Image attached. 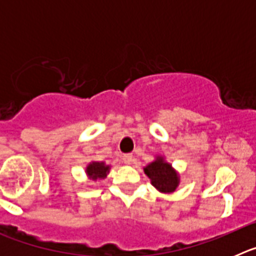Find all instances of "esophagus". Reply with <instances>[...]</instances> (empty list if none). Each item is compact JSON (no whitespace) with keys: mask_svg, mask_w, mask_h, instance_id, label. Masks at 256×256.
<instances>
[{"mask_svg":"<svg viewBox=\"0 0 256 256\" xmlns=\"http://www.w3.org/2000/svg\"><path fill=\"white\" fill-rule=\"evenodd\" d=\"M133 156L132 155H124L123 156V162H126V164H128V165H130L133 162Z\"/></svg>","mask_w":256,"mask_h":256,"instance_id":"1","label":"esophagus"}]
</instances>
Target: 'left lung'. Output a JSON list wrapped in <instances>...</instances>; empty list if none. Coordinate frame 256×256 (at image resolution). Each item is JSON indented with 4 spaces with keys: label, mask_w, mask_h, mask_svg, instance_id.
<instances>
[{
    "label": "left lung",
    "mask_w": 256,
    "mask_h": 256,
    "mask_svg": "<svg viewBox=\"0 0 256 256\" xmlns=\"http://www.w3.org/2000/svg\"><path fill=\"white\" fill-rule=\"evenodd\" d=\"M144 172L150 178L151 184L162 194H172L180 186V173L166 162L165 156L156 155L155 159L144 166Z\"/></svg>",
    "instance_id": "1"
}]
</instances>
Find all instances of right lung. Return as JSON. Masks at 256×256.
Listing matches in <instances>:
<instances>
[{
	"mask_svg": "<svg viewBox=\"0 0 256 256\" xmlns=\"http://www.w3.org/2000/svg\"><path fill=\"white\" fill-rule=\"evenodd\" d=\"M110 169H112V165L106 164L105 162H96V160H92L91 162H88L87 166H86V176L88 177V180H105L108 177V174L110 173Z\"/></svg>",
	"mask_w": 256,
	"mask_h": 256,
	"instance_id": "right-lung-1",
	"label": "right lung"
}]
</instances>
